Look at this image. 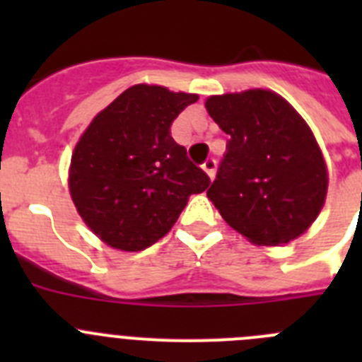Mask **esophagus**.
Segmentation results:
<instances>
[{"label":"esophagus","mask_w":362,"mask_h":362,"mask_svg":"<svg viewBox=\"0 0 362 362\" xmlns=\"http://www.w3.org/2000/svg\"><path fill=\"white\" fill-rule=\"evenodd\" d=\"M203 170L206 172L210 179H214V175H216V159H206L203 165Z\"/></svg>","instance_id":"1"}]
</instances>
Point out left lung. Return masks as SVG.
Masks as SVG:
<instances>
[{
  "label": "left lung",
  "mask_w": 362,
  "mask_h": 362,
  "mask_svg": "<svg viewBox=\"0 0 362 362\" xmlns=\"http://www.w3.org/2000/svg\"><path fill=\"white\" fill-rule=\"evenodd\" d=\"M206 112L230 136L206 196L221 217L252 245L281 246L317 219L328 168L299 112L267 88L210 95Z\"/></svg>",
  "instance_id": "obj_1"
}]
</instances>
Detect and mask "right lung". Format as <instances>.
I'll return each mask as SVG.
<instances>
[{"instance_id": "1", "label": "right lung", "mask_w": 362, "mask_h": 362, "mask_svg": "<svg viewBox=\"0 0 362 362\" xmlns=\"http://www.w3.org/2000/svg\"><path fill=\"white\" fill-rule=\"evenodd\" d=\"M199 95L139 83L90 121L74 146L69 190L85 225L121 252L145 250L170 232L210 179L192 165L170 124Z\"/></svg>"}]
</instances>
